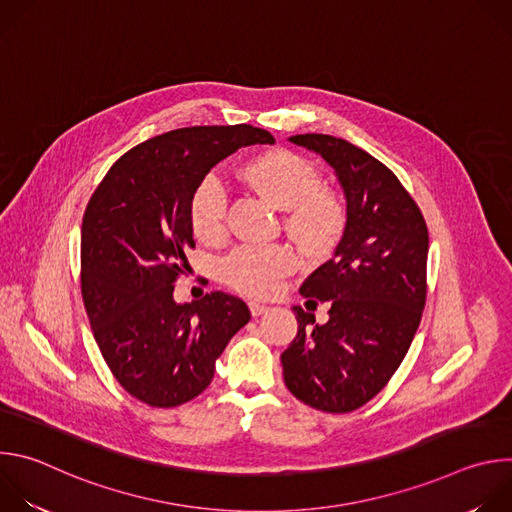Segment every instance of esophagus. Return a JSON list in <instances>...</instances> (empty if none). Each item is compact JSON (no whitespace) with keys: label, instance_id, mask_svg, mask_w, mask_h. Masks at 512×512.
<instances>
[{"label":"esophagus","instance_id":"esophagus-1","mask_svg":"<svg viewBox=\"0 0 512 512\" xmlns=\"http://www.w3.org/2000/svg\"><path fill=\"white\" fill-rule=\"evenodd\" d=\"M249 310H251V316H253V318H259V316H263L269 308H267V306H263V304L251 302V304H249Z\"/></svg>","mask_w":512,"mask_h":512}]
</instances>
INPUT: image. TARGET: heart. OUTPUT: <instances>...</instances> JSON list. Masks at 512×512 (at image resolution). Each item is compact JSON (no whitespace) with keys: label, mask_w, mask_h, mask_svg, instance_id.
I'll use <instances>...</instances> for the list:
<instances>
[{"label":"heart","mask_w":512,"mask_h":512,"mask_svg":"<svg viewBox=\"0 0 512 512\" xmlns=\"http://www.w3.org/2000/svg\"><path fill=\"white\" fill-rule=\"evenodd\" d=\"M251 188L275 208L287 210L285 225L306 249L324 251L342 223V208L322 188L318 168L287 150L267 152L245 168ZM227 190L216 176H206L190 200V225L200 241H216L225 233ZM291 255L283 247H241L223 263L231 287L247 296H269L289 271Z\"/></svg>","instance_id":"heart-1"}]
</instances>
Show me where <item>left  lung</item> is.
I'll use <instances>...</instances> for the list:
<instances>
[{
    "instance_id": "1",
    "label": "left lung",
    "mask_w": 512,
    "mask_h": 512,
    "mask_svg": "<svg viewBox=\"0 0 512 512\" xmlns=\"http://www.w3.org/2000/svg\"><path fill=\"white\" fill-rule=\"evenodd\" d=\"M291 143L320 154L346 198V227L330 261L300 287L328 302V322L294 308L298 336L281 354L291 395L326 413L369 403L395 375L427 296V225L399 178L346 139L306 133Z\"/></svg>"
}]
</instances>
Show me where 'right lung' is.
<instances>
[{
	"label": "right lung",
	"mask_w": 512,
	"mask_h": 512,
	"mask_svg": "<svg viewBox=\"0 0 512 512\" xmlns=\"http://www.w3.org/2000/svg\"><path fill=\"white\" fill-rule=\"evenodd\" d=\"M275 143L253 125L182 127L135 145L93 192L81 229V291L117 383L152 407H178L214 377V362L251 320L247 304L210 291L174 302L194 247L190 200L239 148Z\"/></svg>",
	"instance_id": "1"
}]
</instances>
